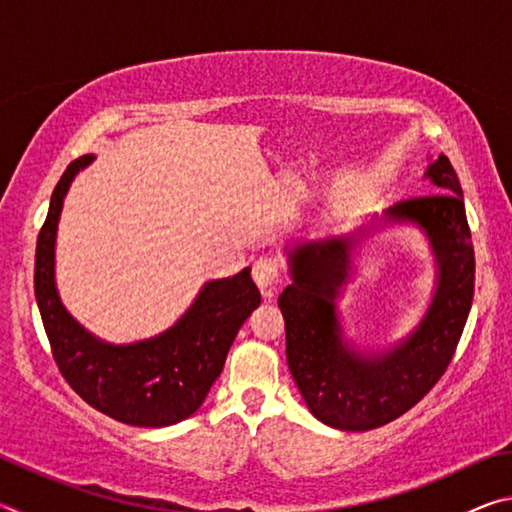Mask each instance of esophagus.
Instances as JSON below:
<instances>
[{"label": "esophagus", "mask_w": 512, "mask_h": 512, "mask_svg": "<svg viewBox=\"0 0 512 512\" xmlns=\"http://www.w3.org/2000/svg\"><path fill=\"white\" fill-rule=\"evenodd\" d=\"M277 277H280V268H277L275 259L259 257L253 264V280L257 282V287L262 289L266 298H273V287L277 284Z\"/></svg>", "instance_id": "esophagus-1"}]
</instances>
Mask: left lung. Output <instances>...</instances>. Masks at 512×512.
I'll return each instance as SVG.
<instances>
[{"instance_id": "left-lung-1", "label": "left lung", "mask_w": 512, "mask_h": 512, "mask_svg": "<svg viewBox=\"0 0 512 512\" xmlns=\"http://www.w3.org/2000/svg\"><path fill=\"white\" fill-rule=\"evenodd\" d=\"M424 178L433 194L388 207L384 221L413 223L427 235L438 266L436 291L420 325L391 350L363 354L343 339L336 298L350 277L357 235L305 241L289 250L293 282L277 298L287 361L309 411L327 427L368 431L400 418L445 375L461 341L474 296L463 189L447 155H438Z\"/></svg>"}]
</instances>
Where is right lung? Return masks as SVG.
Here are the masks:
<instances>
[{"instance_id": "right-lung-1", "label": "right lung", "mask_w": 512, "mask_h": 512, "mask_svg": "<svg viewBox=\"0 0 512 512\" xmlns=\"http://www.w3.org/2000/svg\"><path fill=\"white\" fill-rule=\"evenodd\" d=\"M92 160L83 155L65 169L38 235L33 284L42 325L58 370L85 402L133 427H169L201 409L239 327L262 296L244 268L207 282L176 325L153 339L115 345L81 327L56 289V230L69 185Z\"/></svg>"}]
</instances>
